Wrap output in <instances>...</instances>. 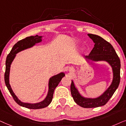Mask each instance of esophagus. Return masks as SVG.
I'll list each match as a JSON object with an SVG mask.
<instances>
[{
    "label": "esophagus",
    "mask_w": 126,
    "mask_h": 126,
    "mask_svg": "<svg viewBox=\"0 0 126 126\" xmlns=\"http://www.w3.org/2000/svg\"><path fill=\"white\" fill-rule=\"evenodd\" d=\"M71 70H72V68H71Z\"/></svg>",
    "instance_id": "obj_1"
}]
</instances>
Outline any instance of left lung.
<instances>
[{
	"instance_id": "1",
	"label": "left lung",
	"mask_w": 126,
	"mask_h": 126,
	"mask_svg": "<svg viewBox=\"0 0 126 126\" xmlns=\"http://www.w3.org/2000/svg\"><path fill=\"white\" fill-rule=\"evenodd\" d=\"M94 43V48L88 56H85L88 62H106L112 67L113 79L107 89L96 98H88L83 96L71 80V93L74 101L83 108H95L104 105L111 98L120 83V60L115 50L110 43L99 36L88 34Z\"/></svg>"
}]
</instances>
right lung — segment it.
Instances as JSON below:
<instances>
[{
	"mask_svg": "<svg viewBox=\"0 0 126 126\" xmlns=\"http://www.w3.org/2000/svg\"><path fill=\"white\" fill-rule=\"evenodd\" d=\"M43 37V36H38L36 35L35 36L28 37L24 39L20 40L13 46L10 52L7 56L6 60V71L4 74V81L7 88L9 90L10 93L13 96L15 101L18 105L27 108L33 109V110L46 108L50 104L52 100L53 92H54L55 88L61 81L62 78L65 76V74L63 72H61L58 74L53 75L49 78V82H48V91L47 95L43 101L37 103H28L22 102L13 92L10 84V71L11 63L16 58V53L25 49L33 47L36 44L41 43Z\"/></svg>",
	"mask_w": 126,
	"mask_h": 126,
	"instance_id": "obj_1",
	"label": "right lung"
}]
</instances>
